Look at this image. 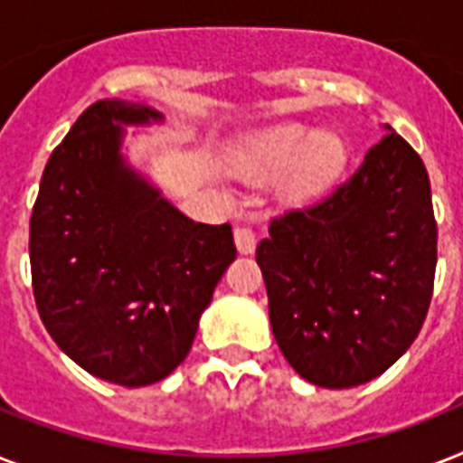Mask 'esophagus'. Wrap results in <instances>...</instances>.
<instances>
[{
    "mask_svg": "<svg viewBox=\"0 0 463 463\" xmlns=\"http://www.w3.org/2000/svg\"><path fill=\"white\" fill-rule=\"evenodd\" d=\"M232 235H235V245H238L240 254H252L254 252V245H257V240H254L252 228H247V225H238Z\"/></svg>",
    "mask_w": 463,
    "mask_h": 463,
    "instance_id": "1",
    "label": "esophagus"
}]
</instances>
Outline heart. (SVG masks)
<instances>
[{
    "instance_id": "heart-1",
    "label": "heart",
    "mask_w": 463,
    "mask_h": 463,
    "mask_svg": "<svg viewBox=\"0 0 463 463\" xmlns=\"http://www.w3.org/2000/svg\"><path fill=\"white\" fill-rule=\"evenodd\" d=\"M238 160L252 175L269 177L283 173L288 194L312 196L336 180L345 163V146L336 132H312L300 122H286L254 134Z\"/></svg>"
}]
</instances>
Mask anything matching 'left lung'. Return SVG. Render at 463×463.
Returning a JSON list of instances; mask_svg holds the SVG:
<instances>
[{
    "label": "left lung",
    "instance_id": "1",
    "mask_svg": "<svg viewBox=\"0 0 463 463\" xmlns=\"http://www.w3.org/2000/svg\"><path fill=\"white\" fill-rule=\"evenodd\" d=\"M387 129L348 180L271 218L257 247L276 344L317 387L380 377L409 351L430 307V180L409 141Z\"/></svg>",
    "mask_w": 463,
    "mask_h": 463
}]
</instances>
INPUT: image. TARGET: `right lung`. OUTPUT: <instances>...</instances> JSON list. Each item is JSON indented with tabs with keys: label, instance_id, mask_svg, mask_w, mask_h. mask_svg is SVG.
I'll use <instances>...</instances> for the list:
<instances>
[{
	"label": "right lung",
	"instance_id": "add662e5",
	"mask_svg": "<svg viewBox=\"0 0 463 463\" xmlns=\"http://www.w3.org/2000/svg\"><path fill=\"white\" fill-rule=\"evenodd\" d=\"M160 119L127 100L86 108L47 160L31 216L40 319L76 365L122 387L160 382L187 358L238 254L231 223H194L119 154L122 125Z\"/></svg>",
	"mask_w": 463,
	"mask_h": 463
}]
</instances>
